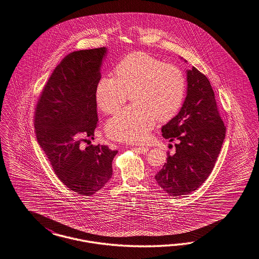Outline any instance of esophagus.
Masks as SVG:
<instances>
[{
    "label": "esophagus",
    "mask_w": 259,
    "mask_h": 259,
    "mask_svg": "<svg viewBox=\"0 0 259 259\" xmlns=\"http://www.w3.org/2000/svg\"><path fill=\"white\" fill-rule=\"evenodd\" d=\"M136 150H137L138 152L142 153V154H145V153H147V152L149 151V148H148V147H138V148H136Z\"/></svg>",
    "instance_id": "1"
}]
</instances>
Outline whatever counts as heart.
Wrapping results in <instances>:
<instances>
[{
  "instance_id": "obj_1",
  "label": "heart",
  "mask_w": 259,
  "mask_h": 259,
  "mask_svg": "<svg viewBox=\"0 0 259 259\" xmlns=\"http://www.w3.org/2000/svg\"><path fill=\"white\" fill-rule=\"evenodd\" d=\"M116 78L102 77L96 88V101L102 112L122 107L127 95L135 104L117 113L106 124V134L116 141L146 139L156 120L168 121L180 110L186 80L179 68L143 52L131 54L115 68Z\"/></svg>"
}]
</instances>
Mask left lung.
<instances>
[{
    "instance_id": "left-lung-1",
    "label": "left lung",
    "mask_w": 259,
    "mask_h": 259,
    "mask_svg": "<svg viewBox=\"0 0 259 259\" xmlns=\"http://www.w3.org/2000/svg\"><path fill=\"white\" fill-rule=\"evenodd\" d=\"M186 71V99L179 113L161 127L165 139L178 140L176 152L168 154L167 162L155 176L159 187L172 196L191 193L202 185L214 168L225 138V124L209 80L194 67Z\"/></svg>"
}]
</instances>
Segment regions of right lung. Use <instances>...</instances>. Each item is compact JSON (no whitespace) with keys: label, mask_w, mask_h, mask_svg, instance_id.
<instances>
[{"label":"right lung","mask_w":259,"mask_h":259,"mask_svg":"<svg viewBox=\"0 0 259 259\" xmlns=\"http://www.w3.org/2000/svg\"><path fill=\"white\" fill-rule=\"evenodd\" d=\"M107 48L74 51L48 79L34 113L36 140L58 178L70 191L92 195L112 176L118 151L107 146L82 148L98 123L96 88Z\"/></svg>","instance_id":"1"}]
</instances>
